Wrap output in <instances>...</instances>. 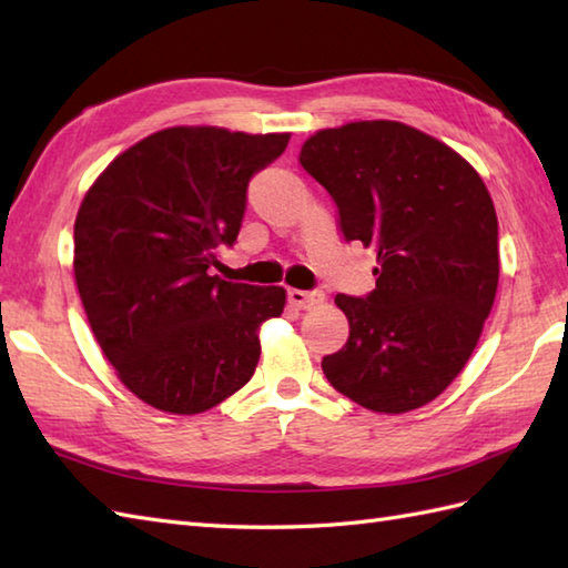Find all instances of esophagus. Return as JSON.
Listing matches in <instances>:
<instances>
[{
    "mask_svg": "<svg viewBox=\"0 0 568 568\" xmlns=\"http://www.w3.org/2000/svg\"><path fill=\"white\" fill-rule=\"evenodd\" d=\"M287 300L300 310H312L324 303V293L322 291H297V287H291L287 291Z\"/></svg>",
    "mask_w": 568,
    "mask_h": 568,
    "instance_id": "esophagus-1",
    "label": "esophagus"
}]
</instances>
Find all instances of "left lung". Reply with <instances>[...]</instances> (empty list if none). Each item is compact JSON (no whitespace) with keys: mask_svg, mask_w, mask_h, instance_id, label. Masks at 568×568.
Instances as JSON below:
<instances>
[{"mask_svg":"<svg viewBox=\"0 0 568 568\" xmlns=\"http://www.w3.org/2000/svg\"><path fill=\"white\" fill-rule=\"evenodd\" d=\"M346 241L376 251V287L336 295L348 339L322 358L342 395L400 415L434 400L474 354L498 291V216L480 175L400 122H352L305 141Z\"/></svg>","mask_w":568,"mask_h":568,"instance_id":"8db88e82","label":"left lung"}]
</instances>
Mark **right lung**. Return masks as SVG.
Returning <instances> with one entry per match:
<instances>
[{"label":"right lung","mask_w":568,"mask_h":568,"mask_svg":"<svg viewBox=\"0 0 568 568\" xmlns=\"http://www.w3.org/2000/svg\"><path fill=\"white\" fill-rule=\"evenodd\" d=\"M291 134L216 126L155 131L106 165L75 220V283L94 339L151 407L197 415L251 381L258 324L283 287L229 283L210 268L234 246L251 178Z\"/></svg>","instance_id":"1"}]
</instances>
